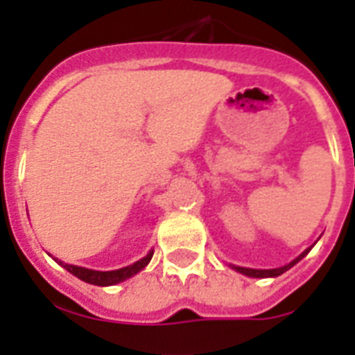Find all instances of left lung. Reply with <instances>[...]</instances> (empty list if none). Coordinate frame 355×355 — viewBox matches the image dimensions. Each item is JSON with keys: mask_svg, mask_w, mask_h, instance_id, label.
<instances>
[{"mask_svg": "<svg viewBox=\"0 0 355 355\" xmlns=\"http://www.w3.org/2000/svg\"><path fill=\"white\" fill-rule=\"evenodd\" d=\"M309 250H311V247L306 248V250H304V252L300 254L297 259H293L291 263L284 265V267H278V269H247V267H236V265H232V269H236L237 272H241V275H245V276H250V278H270V276H280V275H284L286 270L291 269L293 265L298 263V261H300V259H302L304 256L309 252Z\"/></svg>", "mask_w": 355, "mask_h": 355, "instance_id": "8db88e82", "label": "left lung"}]
</instances>
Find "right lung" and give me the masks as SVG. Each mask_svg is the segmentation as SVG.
Instances as JSON below:
<instances>
[{
  "label": "right lung",
  "mask_w": 355,
  "mask_h": 355,
  "mask_svg": "<svg viewBox=\"0 0 355 355\" xmlns=\"http://www.w3.org/2000/svg\"><path fill=\"white\" fill-rule=\"evenodd\" d=\"M153 254H155V250H150V252L147 254L145 258L138 259L136 263L128 265V267H123V269H118V270L85 269V267H77V265L62 263V261H58L57 258H55V261H58V263L62 265L64 269L68 270V272H71V275L77 276V278H80V280L86 282V284L105 287V286H116V284H119V282L127 280V278L134 276L141 269H145V267H147V263L150 261V258H153Z\"/></svg>",
  "instance_id": "obj_1"
}]
</instances>
